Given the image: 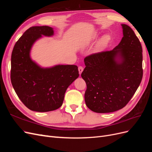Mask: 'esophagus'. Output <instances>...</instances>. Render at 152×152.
Here are the masks:
<instances>
[{"label": "esophagus", "mask_w": 152, "mask_h": 152, "mask_svg": "<svg viewBox=\"0 0 152 152\" xmlns=\"http://www.w3.org/2000/svg\"><path fill=\"white\" fill-rule=\"evenodd\" d=\"M83 70H84V68L82 67V66H79V74L80 75L81 73H82V72H83Z\"/></svg>", "instance_id": "esophagus-1"}]
</instances>
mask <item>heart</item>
Returning a JSON list of instances; mask_svg holds the SVG:
<instances>
[{"mask_svg":"<svg viewBox=\"0 0 152 152\" xmlns=\"http://www.w3.org/2000/svg\"><path fill=\"white\" fill-rule=\"evenodd\" d=\"M97 37H98V35H96V34L93 35L91 38V40L89 41V42H92V41L94 40L96 38H97ZM108 40H109L108 36H107V35L103 36V37L100 39V40L99 41L98 43V48H101L102 47H103V45H104L106 44H107L108 42Z\"/></svg>","mask_w":152,"mask_h":152,"instance_id":"heart-1","label":"heart"}]
</instances>
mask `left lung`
<instances>
[{
	"mask_svg": "<svg viewBox=\"0 0 152 152\" xmlns=\"http://www.w3.org/2000/svg\"><path fill=\"white\" fill-rule=\"evenodd\" d=\"M121 25L123 37L117 46L84 59L86 68L81 77L87 85L85 102L96 113L113 112L124 108L142 80L141 43L130 26Z\"/></svg>",
	"mask_w": 152,
	"mask_h": 152,
	"instance_id": "left-lung-1",
	"label": "left lung"
}]
</instances>
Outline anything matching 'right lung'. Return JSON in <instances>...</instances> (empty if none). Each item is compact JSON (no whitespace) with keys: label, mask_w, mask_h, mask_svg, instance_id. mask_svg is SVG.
I'll return each instance as SVG.
<instances>
[{"label":"right lung","mask_w":152,"mask_h":152,"mask_svg":"<svg viewBox=\"0 0 152 152\" xmlns=\"http://www.w3.org/2000/svg\"><path fill=\"white\" fill-rule=\"evenodd\" d=\"M53 35L50 26L30 27L17 41L12 52V87L22 103L32 111L46 112L59 108L68 86L79 76L76 65L43 68L31 59L34 44L42 36Z\"/></svg>","instance_id":"right-lung-1"}]
</instances>
